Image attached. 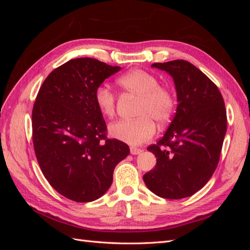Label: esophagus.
Wrapping results in <instances>:
<instances>
[{
	"instance_id": "esophagus-1",
	"label": "esophagus",
	"mask_w": 250,
	"mask_h": 250,
	"mask_svg": "<svg viewBox=\"0 0 250 250\" xmlns=\"http://www.w3.org/2000/svg\"><path fill=\"white\" fill-rule=\"evenodd\" d=\"M143 150H141V149H139V148H134V147H130V153L132 154V155H138V154H140L141 152H142Z\"/></svg>"
}]
</instances>
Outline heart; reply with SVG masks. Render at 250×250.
Returning <instances> with one entry per match:
<instances>
[{
  "instance_id": "heart-1",
  "label": "heart",
  "mask_w": 250,
  "mask_h": 250,
  "mask_svg": "<svg viewBox=\"0 0 250 250\" xmlns=\"http://www.w3.org/2000/svg\"><path fill=\"white\" fill-rule=\"evenodd\" d=\"M117 83L125 93L139 98L135 109L138 118L110 124L109 134L129 145H141L154 137L156 128L153 120L163 124L170 119L175 100L171 90L161 86L153 75L143 70H133L123 75ZM95 101L102 115L107 118L115 116L116 97L108 88L98 87L95 92Z\"/></svg>"
}]
</instances>
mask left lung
Listing matches in <instances>:
<instances>
[{
    "label": "left lung",
    "mask_w": 250,
    "mask_h": 250,
    "mask_svg": "<svg viewBox=\"0 0 250 250\" xmlns=\"http://www.w3.org/2000/svg\"><path fill=\"white\" fill-rule=\"evenodd\" d=\"M151 66L173 78L178 105L164 137L147 148L156 165L144 183L162 198L190 197L206 186L220 158L228 125L223 98L215 83L186 60Z\"/></svg>",
    "instance_id": "left-lung-1"
}]
</instances>
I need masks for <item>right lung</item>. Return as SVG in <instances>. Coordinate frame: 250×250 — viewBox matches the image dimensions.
Returning <instances> with one entry per match:
<instances>
[{
    "label": "right lung",
    "mask_w": 250,
    "mask_h": 250,
    "mask_svg": "<svg viewBox=\"0 0 250 250\" xmlns=\"http://www.w3.org/2000/svg\"><path fill=\"white\" fill-rule=\"evenodd\" d=\"M120 70L95 58H75L53 71L37 94L35 155L43 176L67 199L100 198L112 184L116 166L130 152L125 143L106 139V124L95 101L96 89Z\"/></svg>",
    "instance_id": "right-lung-1"
}]
</instances>
